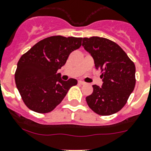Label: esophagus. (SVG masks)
<instances>
[{"mask_svg": "<svg viewBox=\"0 0 151 151\" xmlns=\"http://www.w3.org/2000/svg\"><path fill=\"white\" fill-rule=\"evenodd\" d=\"M78 83L79 84H81V85H85V84H86V83H85V82L81 81V80H80V81H78Z\"/></svg>", "mask_w": 151, "mask_h": 151, "instance_id": "1", "label": "esophagus"}]
</instances>
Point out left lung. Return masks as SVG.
Instances as JSON below:
<instances>
[{
	"instance_id": "obj_1",
	"label": "left lung",
	"mask_w": 151,
	"mask_h": 151,
	"mask_svg": "<svg viewBox=\"0 0 151 151\" xmlns=\"http://www.w3.org/2000/svg\"><path fill=\"white\" fill-rule=\"evenodd\" d=\"M83 46L91 54L95 67L100 69L102 86L93 85V92L86 103L100 115H111L126 105L136 84V67L118 44L107 38H83Z\"/></svg>"
}]
</instances>
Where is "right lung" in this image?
Segmentation results:
<instances>
[{
	"mask_svg": "<svg viewBox=\"0 0 151 151\" xmlns=\"http://www.w3.org/2000/svg\"><path fill=\"white\" fill-rule=\"evenodd\" d=\"M82 37L52 36L35 44L19 59L14 73L22 100L28 109L40 114L52 111L78 81H63L58 69L68 55L82 45Z\"/></svg>",
	"mask_w": 151,
	"mask_h": 151,
	"instance_id": "1",
	"label": "right lung"
}]
</instances>
